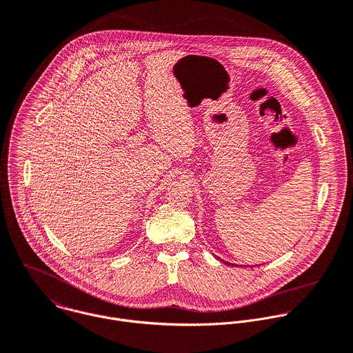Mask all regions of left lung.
<instances>
[{"label":"left lung","instance_id":"left-lung-1","mask_svg":"<svg viewBox=\"0 0 353 353\" xmlns=\"http://www.w3.org/2000/svg\"><path fill=\"white\" fill-rule=\"evenodd\" d=\"M225 263H226V264H229V265H230V263H228V261H225ZM232 265H234V264H232Z\"/></svg>","mask_w":353,"mask_h":353}]
</instances>
